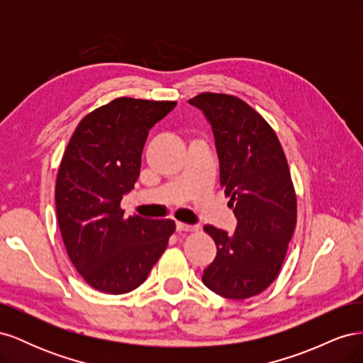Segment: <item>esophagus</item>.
I'll use <instances>...</instances> for the list:
<instances>
[{
    "label": "esophagus",
    "mask_w": 363,
    "mask_h": 363,
    "mask_svg": "<svg viewBox=\"0 0 363 363\" xmlns=\"http://www.w3.org/2000/svg\"><path fill=\"white\" fill-rule=\"evenodd\" d=\"M177 227V232H195L196 227L195 225H188V224H183V223H177L175 224Z\"/></svg>",
    "instance_id": "obj_1"
}]
</instances>
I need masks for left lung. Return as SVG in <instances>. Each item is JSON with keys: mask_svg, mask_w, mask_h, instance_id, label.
<instances>
[{"mask_svg": "<svg viewBox=\"0 0 363 363\" xmlns=\"http://www.w3.org/2000/svg\"><path fill=\"white\" fill-rule=\"evenodd\" d=\"M189 103L212 125L219 183L238 219L228 235L204 225L216 257L203 283L230 300L259 295L279 276L296 224V196L286 156L276 131L238 96L204 92Z\"/></svg>", "mask_w": 363, "mask_h": 363, "instance_id": "8db88e82", "label": "left lung"}]
</instances>
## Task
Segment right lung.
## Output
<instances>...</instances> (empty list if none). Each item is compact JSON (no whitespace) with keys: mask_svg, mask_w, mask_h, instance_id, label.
I'll use <instances>...</instances> for the list:
<instances>
[{"mask_svg":"<svg viewBox=\"0 0 363 363\" xmlns=\"http://www.w3.org/2000/svg\"><path fill=\"white\" fill-rule=\"evenodd\" d=\"M175 101L121 96L87 113L63 152L56 211L75 269L94 289L127 294L148 277L175 232L171 219L124 216L123 195L135 188L148 130Z\"/></svg>","mask_w":363,"mask_h":363,"instance_id":"right-lung-1","label":"right lung"}]
</instances>
